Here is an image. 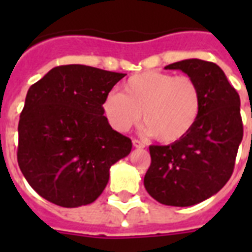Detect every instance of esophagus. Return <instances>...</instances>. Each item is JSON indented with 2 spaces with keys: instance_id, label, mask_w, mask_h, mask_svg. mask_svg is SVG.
Here are the masks:
<instances>
[{
  "instance_id": "obj_1",
  "label": "esophagus",
  "mask_w": 252,
  "mask_h": 252,
  "mask_svg": "<svg viewBox=\"0 0 252 252\" xmlns=\"http://www.w3.org/2000/svg\"><path fill=\"white\" fill-rule=\"evenodd\" d=\"M133 146L134 148H137V149H142V148H145V144L142 141H140V140H133Z\"/></svg>"
}]
</instances>
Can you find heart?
I'll return each instance as SVG.
<instances>
[{
  "label": "heart",
  "mask_w": 252,
  "mask_h": 252,
  "mask_svg": "<svg viewBox=\"0 0 252 252\" xmlns=\"http://www.w3.org/2000/svg\"><path fill=\"white\" fill-rule=\"evenodd\" d=\"M124 92L111 91L102 110L110 126L126 132L144 119V132L158 141H179L195 126L201 110V93L188 76L144 72L124 84Z\"/></svg>",
  "instance_id": "obj_1"
}]
</instances>
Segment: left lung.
I'll return each mask as SVG.
<instances>
[{"instance_id":"obj_1","label":"left lung","mask_w":252,"mask_h":252,"mask_svg":"<svg viewBox=\"0 0 252 252\" xmlns=\"http://www.w3.org/2000/svg\"><path fill=\"white\" fill-rule=\"evenodd\" d=\"M165 69L182 70L201 93L195 126L170 145H150L146 191L158 203L191 207L216 195L230 179L243 137L241 99L219 65L188 59Z\"/></svg>"}]
</instances>
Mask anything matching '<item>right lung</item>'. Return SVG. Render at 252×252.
<instances>
[{
	"label": "right lung",
	"instance_id": "obj_1",
	"mask_svg": "<svg viewBox=\"0 0 252 252\" xmlns=\"http://www.w3.org/2000/svg\"><path fill=\"white\" fill-rule=\"evenodd\" d=\"M126 76L72 64L51 69L30 87L18 124V165L35 191L64 208L98 199L111 166L132 150L111 128L102 103Z\"/></svg>",
	"mask_w": 252,
	"mask_h": 252
}]
</instances>
